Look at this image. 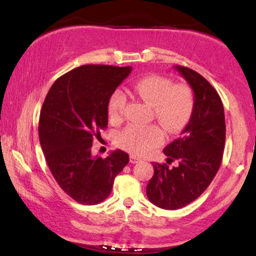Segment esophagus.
<instances>
[{
	"mask_svg": "<svg viewBox=\"0 0 256 256\" xmlns=\"http://www.w3.org/2000/svg\"><path fill=\"white\" fill-rule=\"evenodd\" d=\"M140 160H141V158L140 157H138L136 155H130V163H138Z\"/></svg>",
	"mask_w": 256,
	"mask_h": 256,
	"instance_id": "1",
	"label": "esophagus"
}]
</instances>
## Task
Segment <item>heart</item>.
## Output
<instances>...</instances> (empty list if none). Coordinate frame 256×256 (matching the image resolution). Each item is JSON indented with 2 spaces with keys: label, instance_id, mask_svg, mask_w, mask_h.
I'll use <instances>...</instances> for the list:
<instances>
[{
  "label": "heart",
  "instance_id": "obj_1",
  "mask_svg": "<svg viewBox=\"0 0 256 256\" xmlns=\"http://www.w3.org/2000/svg\"><path fill=\"white\" fill-rule=\"evenodd\" d=\"M138 98L152 104V115L169 132H180L186 127L194 112V90L186 84H172L162 76H148L132 85ZM127 98L120 90L110 96L108 114L112 121L124 118ZM163 130L157 124H132L118 136L120 146L132 154L144 155L163 141Z\"/></svg>",
  "mask_w": 256,
  "mask_h": 256
}]
</instances>
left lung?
Segmentation results:
<instances>
[{"mask_svg":"<svg viewBox=\"0 0 256 256\" xmlns=\"http://www.w3.org/2000/svg\"><path fill=\"white\" fill-rule=\"evenodd\" d=\"M194 94V112L182 135L166 146L168 164L152 163L154 176L146 196L154 205L178 210L197 199L218 172L225 146L226 126L219 94L204 76L184 66H174Z\"/></svg>","mask_w":256,"mask_h":256,"instance_id":"obj_1","label":"left lung"}]
</instances>
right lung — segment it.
Returning <instances> with one entry per match:
<instances>
[{"mask_svg":"<svg viewBox=\"0 0 256 256\" xmlns=\"http://www.w3.org/2000/svg\"><path fill=\"white\" fill-rule=\"evenodd\" d=\"M130 72V66H79L56 80L44 100L38 132L45 160L59 186L80 204L104 202L129 162L120 149L93 156L92 144L108 124L112 94Z\"/></svg>","mask_w":256,"mask_h":256,"instance_id":"right-lung-1","label":"right lung"}]
</instances>
